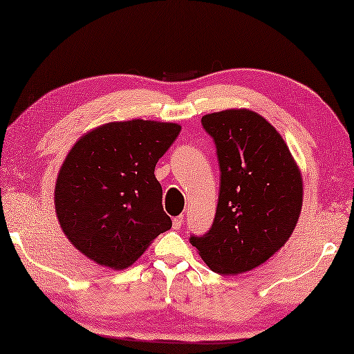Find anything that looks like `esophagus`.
<instances>
[{
  "label": "esophagus",
  "mask_w": 354,
  "mask_h": 354,
  "mask_svg": "<svg viewBox=\"0 0 354 354\" xmlns=\"http://www.w3.org/2000/svg\"><path fill=\"white\" fill-rule=\"evenodd\" d=\"M183 219H185V218H183V215L174 218V221H172V227L176 229V230L180 229V227H182V224H183Z\"/></svg>",
  "instance_id": "34e87169"
}]
</instances>
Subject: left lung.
Returning <instances> with one entry per match:
<instances>
[{
    "instance_id": "1",
    "label": "left lung",
    "mask_w": 354,
    "mask_h": 354,
    "mask_svg": "<svg viewBox=\"0 0 354 354\" xmlns=\"http://www.w3.org/2000/svg\"><path fill=\"white\" fill-rule=\"evenodd\" d=\"M221 171L215 221L191 245L215 273L265 263L290 239L303 207V176L273 125L246 108L202 115Z\"/></svg>"
}]
</instances>
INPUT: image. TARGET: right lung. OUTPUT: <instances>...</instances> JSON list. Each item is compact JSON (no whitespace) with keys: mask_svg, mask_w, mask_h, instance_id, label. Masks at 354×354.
Masks as SVG:
<instances>
[{"mask_svg":"<svg viewBox=\"0 0 354 354\" xmlns=\"http://www.w3.org/2000/svg\"><path fill=\"white\" fill-rule=\"evenodd\" d=\"M180 130L178 124L133 119L95 127L73 144L57 172L55 210L81 254L124 270L171 229L155 166Z\"/></svg>","mask_w":354,"mask_h":354,"instance_id":"1","label":"right lung"}]
</instances>
